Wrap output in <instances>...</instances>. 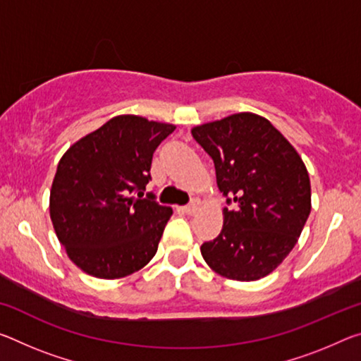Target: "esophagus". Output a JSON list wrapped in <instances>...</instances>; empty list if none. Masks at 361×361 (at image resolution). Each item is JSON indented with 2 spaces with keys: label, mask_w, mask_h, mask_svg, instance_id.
<instances>
[{
  "label": "esophagus",
  "mask_w": 361,
  "mask_h": 361,
  "mask_svg": "<svg viewBox=\"0 0 361 361\" xmlns=\"http://www.w3.org/2000/svg\"><path fill=\"white\" fill-rule=\"evenodd\" d=\"M197 209H199V202L192 201L191 204H188V205H185V207H183V212H186L188 215H194L197 212Z\"/></svg>",
  "instance_id": "1"
}]
</instances>
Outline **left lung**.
Segmentation results:
<instances>
[{
	"mask_svg": "<svg viewBox=\"0 0 361 361\" xmlns=\"http://www.w3.org/2000/svg\"><path fill=\"white\" fill-rule=\"evenodd\" d=\"M214 160L216 185L233 209L201 254L215 273L236 281L270 274L294 249L312 210L310 178L293 145L252 112L191 130Z\"/></svg>",
	"mask_w": 361,
	"mask_h": 361,
	"instance_id": "left-lung-1",
	"label": "left lung"
}]
</instances>
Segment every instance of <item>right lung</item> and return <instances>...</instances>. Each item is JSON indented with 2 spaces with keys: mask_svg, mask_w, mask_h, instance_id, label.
Returning a JSON list of instances; mask_svg holds the SVG:
<instances>
[{
  "mask_svg": "<svg viewBox=\"0 0 361 361\" xmlns=\"http://www.w3.org/2000/svg\"><path fill=\"white\" fill-rule=\"evenodd\" d=\"M175 125L117 116L68 147L57 164L49 215L66 252L85 273L117 279L157 252L173 212L154 194L152 154Z\"/></svg>",
  "mask_w": 361,
  "mask_h": 361,
  "instance_id": "obj_1",
  "label": "right lung"
}]
</instances>
